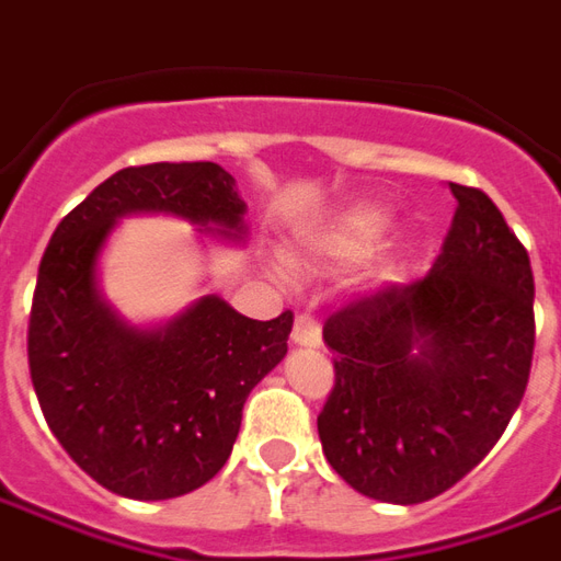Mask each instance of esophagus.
Listing matches in <instances>:
<instances>
[{"mask_svg":"<svg viewBox=\"0 0 561 561\" xmlns=\"http://www.w3.org/2000/svg\"><path fill=\"white\" fill-rule=\"evenodd\" d=\"M294 345L300 348H318L321 345V328L312 316H297L294 318V330H291Z\"/></svg>","mask_w":561,"mask_h":561,"instance_id":"34e87169","label":"esophagus"}]
</instances>
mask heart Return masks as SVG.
I'll list each match as a JSON object with an SVG mask.
<instances>
[{
	"label": "heart",
	"mask_w": 561,
	"mask_h": 561,
	"mask_svg": "<svg viewBox=\"0 0 561 561\" xmlns=\"http://www.w3.org/2000/svg\"><path fill=\"white\" fill-rule=\"evenodd\" d=\"M390 216L393 213H390L385 201H373V197L354 201L348 207H342L321 231H316L306 240V261H312V264H333V267H345V264L360 261V257L376 249L381 233L388 231Z\"/></svg>",
	"instance_id": "obj_1"
}]
</instances>
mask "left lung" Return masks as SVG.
<instances>
[{
	"mask_svg": "<svg viewBox=\"0 0 561 561\" xmlns=\"http://www.w3.org/2000/svg\"><path fill=\"white\" fill-rule=\"evenodd\" d=\"M450 192L457 213L433 270L324 324L336 354V385L318 414L324 457L348 486L388 505H417L462 481L529 385V255L481 188Z\"/></svg>",
	"mask_w": 561,
	"mask_h": 561,
	"instance_id": "1",
	"label": "left lung"
}]
</instances>
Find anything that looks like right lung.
I'll list each match as a JSON object with an SVG mask.
<instances>
[{
	"mask_svg": "<svg viewBox=\"0 0 561 561\" xmlns=\"http://www.w3.org/2000/svg\"><path fill=\"white\" fill-rule=\"evenodd\" d=\"M164 213L240 243L245 204L216 161L123 168L59 221L30 312L44 421L80 469L126 499L192 493L228 462L243 402L288 352L294 316H240L216 294L161 328H135L99 291L116 219Z\"/></svg>",
	"mask_w": 561,
	"mask_h": 561,
	"instance_id": "add662e5",
	"label": "right lung"
}]
</instances>
